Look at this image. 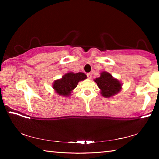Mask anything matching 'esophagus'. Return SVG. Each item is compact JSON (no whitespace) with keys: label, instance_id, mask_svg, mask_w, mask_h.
Listing matches in <instances>:
<instances>
[{"label":"esophagus","instance_id":"34e87169","mask_svg":"<svg viewBox=\"0 0 159 159\" xmlns=\"http://www.w3.org/2000/svg\"><path fill=\"white\" fill-rule=\"evenodd\" d=\"M87 76H88V79H90L91 78H92V74H91V73H88V74H87Z\"/></svg>","mask_w":159,"mask_h":159}]
</instances>
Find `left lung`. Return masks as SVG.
I'll list each match as a JSON object with an SVG mask.
<instances>
[{"label":"left lung","instance_id":"left-lung-1","mask_svg":"<svg viewBox=\"0 0 159 159\" xmlns=\"http://www.w3.org/2000/svg\"><path fill=\"white\" fill-rule=\"evenodd\" d=\"M94 81L100 89L101 95L106 98L117 95L122 89L121 82L107 71H102L100 76L94 79Z\"/></svg>","mask_w":159,"mask_h":159}]
</instances>
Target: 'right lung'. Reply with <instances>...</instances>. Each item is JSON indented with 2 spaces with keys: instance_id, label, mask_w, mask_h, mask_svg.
Masks as SVG:
<instances>
[{
  "instance_id": "1",
  "label": "right lung",
  "mask_w": 159,
  "mask_h": 159,
  "mask_svg": "<svg viewBox=\"0 0 159 159\" xmlns=\"http://www.w3.org/2000/svg\"><path fill=\"white\" fill-rule=\"evenodd\" d=\"M86 79L87 76L82 72H69L63 75L61 79L55 80L52 83V88L57 95L69 98L76 88L79 82Z\"/></svg>"
}]
</instances>
